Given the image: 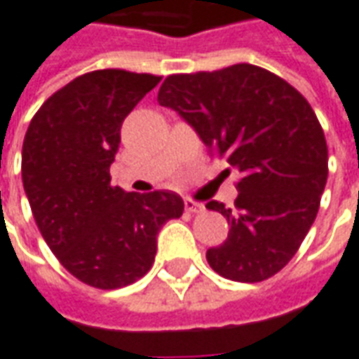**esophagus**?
Here are the masks:
<instances>
[{"mask_svg":"<svg viewBox=\"0 0 359 359\" xmlns=\"http://www.w3.org/2000/svg\"><path fill=\"white\" fill-rule=\"evenodd\" d=\"M184 210L190 212V214H200V212H204L205 208L204 204H200V202H194V200L187 198V200H184Z\"/></svg>","mask_w":359,"mask_h":359,"instance_id":"1","label":"esophagus"}]
</instances>
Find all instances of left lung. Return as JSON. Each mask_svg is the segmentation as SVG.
Masks as SVG:
<instances>
[{
    "label": "left lung",
    "mask_w": 359,
    "mask_h": 359,
    "mask_svg": "<svg viewBox=\"0 0 359 359\" xmlns=\"http://www.w3.org/2000/svg\"><path fill=\"white\" fill-rule=\"evenodd\" d=\"M157 101L241 175L233 210L205 204L231 225L227 239L205 252L210 266L245 284L280 272L315 222L328 177L327 140L309 102L250 64L169 75Z\"/></svg>",
    "instance_id": "8db88e82"
}]
</instances>
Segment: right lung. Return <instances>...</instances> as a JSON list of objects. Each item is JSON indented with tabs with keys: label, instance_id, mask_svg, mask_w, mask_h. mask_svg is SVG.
<instances>
[{
	"label": "right lung",
	"instance_id": "add662e5",
	"mask_svg": "<svg viewBox=\"0 0 359 359\" xmlns=\"http://www.w3.org/2000/svg\"><path fill=\"white\" fill-rule=\"evenodd\" d=\"M161 77L124 69L79 75L44 102L22 142V187L50 250L83 284L116 290L151 268L157 233L184 212L175 192L110 184L120 128Z\"/></svg>",
	"mask_w": 359,
	"mask_h": 359
}]
</instances>
